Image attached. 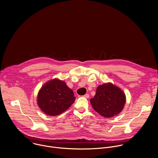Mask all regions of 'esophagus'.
Masks as SVG:
<instances>
[{"label": "esophagus", "instance_id": "34e87169", "mask_svg": "<svg viewBox=\"0 0 158 158\" xmlns=\"http://www.w3.org/2000/svg\"><path fill=\"white\" fill-rule=\"evenodd\" d=\"M84 97H85V98H89V95L88 94H87L84 95Z\"/></svg>", "mask_w": 158, "mask_h": 158}]
</instances>
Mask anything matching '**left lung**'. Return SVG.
Instances as JSON below:
<instances>
[{"mask_svg":"<svg viewBox=\"0 0 158 158\" xmlns=\"http://www.w3.org/2000/svg\"><path fill=\"white\" fill-rule=\"evenodd\" d=\"M90 102L95 111L103 117L109 118L122 111L126 97L119 87L108 82L97 87L95 95Z\"/></svg>","mask_w":158,"mask_h":158,"instance_id":"8db88e82","label":"left lung"}]
</instances>
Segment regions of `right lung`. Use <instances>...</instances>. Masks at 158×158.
I'll return each instance as SVG.
<instances>
[{
    "label": "right lung",
    "instance_id": "1",
    "mask_svg": "<svg viewBox=\"0 0 158 158\" xmlns=\"http://www.w3.org/2000/svg\"><path fill=\"white\" fill-rule=\"evenodd\" d=\"M75 99L73 90L66 82L55 78L42 86L37 94V102L45 114L55 116L67 110Z\"/></svg>",
    "mask_w": 158,
    "mask_h": 158
}]
</instances>
